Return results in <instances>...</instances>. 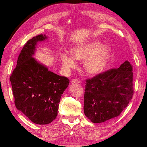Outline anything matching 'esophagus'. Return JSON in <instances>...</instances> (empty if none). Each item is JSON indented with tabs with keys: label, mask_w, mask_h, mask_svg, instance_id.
I'll list each match as a JSON object with an SVG mask.
<instances>
[{
	"label": "esophagus",
	"mask_w": 147,
	"mask_h": 147,
	"mask_svg": "<svg viewBox=\"0 0 147 147\" xmlns=\"http://www.w3.org/2000/svg\"><path fill=\"white\" fill-rule=\"evenodd\" d=\"M79 79H72L71 81V83H79Z\"/></svg>",
	"instance_id": "1"
}]
</instances>
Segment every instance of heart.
<instances>
[{"instance_id": "1", "label": "heart", "mask_w": 147, "mask_h": 147, "mask_svg": "<svg viewBox=\"0 0 147 147\" xmlns=\"http://www.w3.org/2000/svg\"><path fill=\"white\" fill-rule=\"evenodd\" d=\"M99 42H92L77 46L71 49V55L64 53L61 55V62L65 69L69 70L77 66L76 60L83 61L85 70L90 75H96L105 67L110 54V49L107 46L101 47ZM74 58L73 59V57Z\"/></svg>"}]
</instances>
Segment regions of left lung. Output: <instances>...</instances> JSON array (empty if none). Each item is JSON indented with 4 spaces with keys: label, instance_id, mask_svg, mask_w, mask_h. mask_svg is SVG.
<instances>
[{
    "label": "left lung",
    "instance_id": "1",
    "mask_svg": "<svg viewBox=\"0 0 147 147\" xmlns=\"http://www.w3.org/2000/svg\"><path fill=\"white\" fill-rule=\"evenodd\" d=\"M133 67L125 61L113 68L86 79L84 113L98 123L118 117L128 105L134 94Z\"/></svg>",
    "mask_w": 147,
    "mask_h": 147
}]
</instances>
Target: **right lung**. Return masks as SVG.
<instances>
[{
  "label": "right lung",
  "mask_w": 147,
  "mask_h": 147,
  "mask_svg": "<svg viewBox=\"0 0 147 147\" xmlns=\"http://www.w3.org/2000/svg\"><path fill=\"white\" fill-rule=\"evenodd\" d=\"M46 38L39 34L26 42L9 79L16 108L40 125L56 118L61 96L69 85L67 77L49 71L32 57L37 42Z\"/></svg>",
  "instance_id": "right-lung-1"
}]
</instances>
